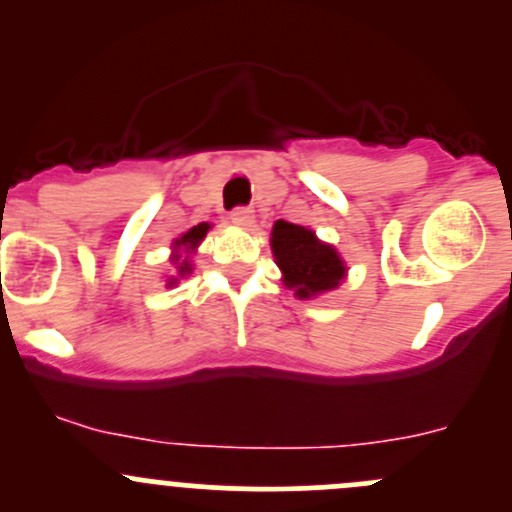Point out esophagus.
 <instances>
[{
    "mask_svg": "<svg viewBox=\"0 0 512 512\" xmlns=\"http://www.w3.org/2000/svg\"><path fill=\"white\" fill-rule=\"evenodd\" d=\"M230 220L235 223L237 227H250L252 223H255V210L250 208H235L230 213Z\"/></svg>",
    "mask_w": 512,
    "mask_h": 512,
    "instance_id": "esophagus-1",
    "label": "esophagus"
}]
</instances>
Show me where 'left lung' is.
<instances>
[{
    "mask_svg": "<svg viewBox=\"0 0 512 512\" xmlns=\"http://www.w3.org/2000/svg\"><path fill=\"white\" fill-rule=\"evenodd\" d=\"M270 247L282 282L292 289L294 297L314 299L347 280V262L337 247L319 240L317 232L309 227L277 220L270 232Z\"/></svg>",
    "mask_w": 512,
    "mask_h": 512,
    "instance_id": "1",
    "label": "left lung"
}]
</instances>
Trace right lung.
<instances>
[{"mask_svg":"<svg viewBox=\"0 0 512 512\" xmlns=\"http://www.w3.org/2000/svg\"><path fill=\"white\" fill-rule=\"evenodd\" d=\"M210 227H213L210 223H198L195 227H190L188 232H183L180 237H175L173 245H170V250H173L170 252V265H173L175 275H170L168 280H165V287H175L180 280H185V277L193 272V260H190V257L198 250L200 242L205 240Z\"/></svg>","mask_w":512,"mask_h":512,"instance_id":"add662e5","label":"right lung"}]
</instances>
